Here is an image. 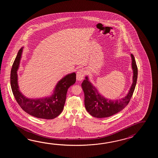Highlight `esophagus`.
Wrapping results in <instances>:
<instances>
[{
	"label": "esophagus",
	"mask_w": 158,
	"mask_h": 158,
	"mask_svg": "<svg viewBox=\"0 0 158 158\" xmlns=\"http://www.w3.org/2000/svg\"><path fill=\"white\" fill-rule=\"evenodd\" d=\"M84 76H85V73H84V71L82 69H80L77 72L76 77H77V80L78 81L82 80L84 79Z\"/></svg>",
	"instance_id": "34e87169"
}]
</instances>
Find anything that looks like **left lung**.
<instances>
[{
    "instance_id": "left-lung-1",
    "label": "left lung",
    "mask_w": 158,
    "mask_h": 158,
    "mask_svg": "<svg viewBox=\"0 0 158 158\" xmlns=\"http://www.w3.org/2000/svg\"><path fill=\"white\" fill-rule=\"evenodd\" d=\"M131 68L133 71V83L127 95L119 100L107 99L99 93L97 89L85 77L81 86L85 95V106L90 114L95 118H108L121 111L128 105L133 94L137 83L138 68L134 56L131 54Z\"/></svg>"
}]
</instances>
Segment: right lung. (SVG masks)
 <instances>
[{"label": "right lung", "mask_w": 158, "mask_h": 158, "mask_svg": "<svg viewBox=\"0 0 158 158\" xmlns=\"http://www.w3.org/2000/svg\"><path fill=\"white\" fill-rule=\"evenodd\" d=\"M23 47L19 51L10 71V86L14 97L21 108L27 114L35 118L52 119L60 114L64 108L68 88L76 82V74L73 72L61 78L56 85L53 94L50 97L29 99L19 90L17 70Z\"/></svg>", "instance_id": "obj_1"}]
</instances>
